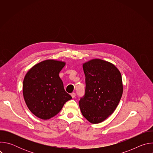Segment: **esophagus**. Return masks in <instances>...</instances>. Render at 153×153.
Here are the masks:
<instances>
[{
    "label": "esophagus",
    "mask_w": 153,
    "mask_h": 153,
    "mask_svg": "<svg viewBox=\"0 0 153 153\" xmlns=\"http://www.w3.org/2000/svg\"><path fill=\"white\" fill-rule=\"evenodd\" d=\"M71 97H72L73 98H74V97H76V93H72L71 94Z\"/></svg>",
    "instance_id": "obj_1"
}]
</instances>
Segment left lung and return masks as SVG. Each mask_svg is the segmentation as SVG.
<instances>
[{
  "label": "left lung",
  "instance_id": "1",
  "mask_svg": "<svg viewBox=\"0 0 153 153\" xmlns=\"http://www.w3.org/2000/svg\"><path fill=\"white\" fill-rule=\"evenodd\" d=\"M85 92L79 107L83 117L99 123L116 110L123 93L122 76L113 63L95 59L83 64Z\"/></svg>",
  "mask_w": 153,
  "mask_h": 153
}]
</instances>
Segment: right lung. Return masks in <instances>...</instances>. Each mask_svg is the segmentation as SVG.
Returning <instances> with one entry per match:
<instances>
[{
    "label": "right lung",
    "instance_id": "obj_1",
    "mask_svg": "<svg viewBox=\"0 0 153 153\" xmlns=\"http://www.w3.org/2000/svg\"><path fill=\"white\" fill-rule=\"evenodd\" d=\"M65 62L45 60L33 66L23 82V95L30 111L36 117L49 119L62 110L65 103L72 99L65 91L59 74Z\"/></svg>",
    "mask_w": 153,
    "mask_h": 153
}]
</instances>
